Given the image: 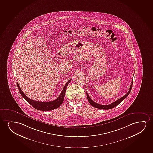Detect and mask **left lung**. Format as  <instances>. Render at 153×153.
<instances>
[{"label":"left lung","mask_w":153,"mask_h":153,"mask_svg":"<svg viewBox=\"0 0 153 153\" xmlns=\"http://www.w3.org/2000/svg\"><path fill=\"white\" fill-rule=\"evenodd\" d=\"M132 84H133V80H132V81L131 85H130V87L129 91L128 92V93H127L126 94L124 95V96H123V97H121V98H120L119 99L117 100V101L114 102L110 104L109 105H101V104H99L95 103V102H94L91 99L89 95H88L87 92H86V95H87L88 100V101L89 102V103L92 106H93V107H96V108H97L101 109H112V108H113L114 107H116L117 105H118L119 103H120L121 102L123 101V100L126 99V98L128 97V95H129V93H130V92L131 91L132 87Z\"/></svg>","instance_id":"8db88e82"}]
</instances>
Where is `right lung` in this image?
<instances>
[{
    "label": "right lung",
    "instance_id": "1",
    "mask_svg": "<svg viewBox=\"0 0 153 153\" xmlns=\"http://www.w3.org/2000/svg\"><path fill=\"white\" fill-rule=\"evenodd\" d=\"M71 81V79L68 80L66 82L65 87L62 90L60 95L59 96V97L53 101L50 102L36 101H34V100L30 99L23 93V92L22 91V90L21 89L18 82H16V84L18 86V89L19 90L21 95L24 97L25 99L26 100V101L30 105H32L33 107L38 110H40V111H52V110L56 109L60 106V105H61L63 103L64 97H65L66 88L68 86V85L70 83Z\"/></svg>",
    "mask_w": 153,
    "mask_h": 153
}]
</instances>
